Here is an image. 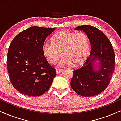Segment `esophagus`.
Masks as SVG:
<instances>
[{
  "mask_svg": "<svg viewBox=\"0 0 121 121\" xmlns=\"http://www.w3.org/2000/svg\"><path fill=\"white\" fill-rule=\"evenodd\" d=\"M63 71V70L62 69H56V72L57 74H59V73H60L61 72H62Z\"/></svg>",
  "mask_w": 121,
  "mask_h": 121,
  "instance_id": "obj_1",
  "label": "esophagus"
}]
</instances>
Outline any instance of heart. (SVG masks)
<instances>
[{"instance_id":"obj_1","label":"heart","mask_w":121,"mask_h":121,"mask_svg":"<svg viewBox=\"0 0 121 121\" xmlns=\"http://www.w3.org/2000/svg\"><path fill=\"white\" fill-rule=\"evenodd\" d=\"M89 49V38L84 32L77 34L69 31H61L52 37L51 43H44L42 53L50 64H55L62 56L59 66H68L73 64L74 66L81 65L86 59Z\"/></svg>"}]
</instances>
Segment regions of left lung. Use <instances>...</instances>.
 I'll return each instance as SVG.
<instances>
[{"mask_svg":"<svg viewBox=\"0 0 121 121\" xmlns=\"http://www.w3.org/2000/svg\"><path fill=\"white\" fill-rule=\"evenodd\" d=\"M74 30H82L87 35L91 49L83 66L73 71L70 86L80 95L94 96L105 91L114 72L113 46L105 35L97 28L84 25L76 27Z\"/></svg>","mask_w":121,"mask_h":121,"instance_id":"1","label":"left lung"}]
</instances>
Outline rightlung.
Instances as JSON below:
<instances>
[{"label":"right lung","instance_id":"1","mask_svg":"<svg viewBox=\"0 0 121 121\" xmlns=\"http://www.w3.org/2000/svg\"><path fill=\"white\" fill-rule=\"evenodd\" d=\"M55 28L32 27L12 40L7 53V70L15 89L31 97L49 89L56 76L55 69L43 56L42 46Z\"/></svg>","mask_w":121,"mask_h":121}]
</instances>
